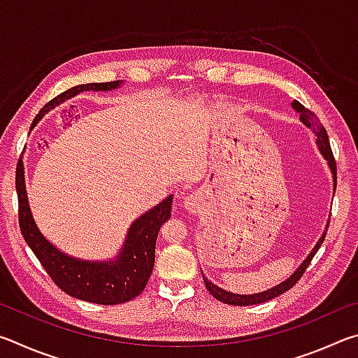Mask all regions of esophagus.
<instances>
[{"label":"esophagus","mask_w":358,"mask_h":358,"mask_svg":"<svg viewBox=\"0 0 358 358\" xmlns=\"http://www.w3.org/2000/svg\"><path fill=\"white\" fill-rule=\"evenodd\" d=\"M183 207L186 208L187 213H197L202 208V197L199 192H192L185 199Z\"/></svg>","instance_id":"obj_1"}]
</instances>
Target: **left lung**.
Here are the masks:
<instances>
[{"instance_id":"8db88e82","label":"left lung","mask_w":358,"mask_h":358,"mask_svg":"<svg viewBox=\"0 0 358 358\" xmlns=\"http://www.w3.org/2000/svg\"><path fill=\"white\" fill-rule=\"evenodd\" d=\"M292 108L294 110L300 115V121L303 124L306 126V128L313 129L314 134H316V143L319 147V151L322 153L324 159L329 162V167L331 171V175H333V194H335L336 191V162H335V157H333V153H331V148H330V141H329V136H327V131L324 129V126L319 123V120L316 115H314L311 110H308V108L303 107L299 101H294L292 102ZM329 222L330 220L327 221V226H325V230L322 234V237H320L317 240L316 246L313 248L311 252L308 254L306 259L303 260V262L300 264L299 268H296L292 275H290L287 280H284L282 282L276 284L275 287H271L268 290H264V292H259V294H250V295H243V294H234V292H229V290H224L221 289L220 286H216V284H213L211 281H208L207 278L203 276V282H205V287H207L208 292L215 296L216 300H220L222 303H227V305H235V306H250V305H259V303H264V301H268L271 299H275V296L281 295L284 292H287V290L295 286V282L300 280L301 275L305 273V270L308 268V265H310V262L313 260V257L316 256V252L319 251L320 245L324 243L325 240V234H327V229H329Z\"/></svg>"}]
</instances>
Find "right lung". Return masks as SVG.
<instances>
[{
  "instance_id": "1",
  "label": "right lung",
  "mask_w": 358,
  "mask_h": 358,
  "mask_svg": "<svg viewBox=\"0 0 358 358\" xmlns=\"http://www.w3.org/2000/svg\"><path fill=\"white\" fill-rule=\"evenodd\" d=\"M121 83L123 80L85 83L72 87L44 106L36 115L33 124H38V121L47 112H50V108L63 104L64 101L74 98L78 93L110 92V90L120 88ZM15 187L17 196H19V224L23 238L31 248L34 256L39 259L48 276L63 292L74 299L98 303V305H120V303L136 299L142 292L155 266L157 234L162 224L171 220L172 194L134 220L117 256L107 260H85L58 250L42 235L29 208L25 167L22 159L17 166Z\"/></svg>"
}]
</instances>
